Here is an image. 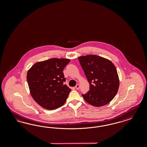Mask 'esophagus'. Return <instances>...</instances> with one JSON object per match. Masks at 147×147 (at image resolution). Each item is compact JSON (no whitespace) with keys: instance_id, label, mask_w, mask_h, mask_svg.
Returning a JSON list of instances; mask_svg holds the SVG:
<instances>
[{"instance_id":"esophagus-1","label":"esophagus","mask_w":147,"mask_h":147,"mask_svg":"<svg viewBox=\"0 0 147 147\" xmlns=\"http://www.w3.org/2000/svg\"><path fill=\"white\" fill-rule=\"evenodd\" d=\"M76 89H78V90L79 89V88H80V85H79V84H77L76 86Z\"/></svg>"}]
</instances>
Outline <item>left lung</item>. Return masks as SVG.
Instances as JSON below:
<instances>
[{"mask_svg":"<svg viewBox=\"0 0 147 147\" xmlns=\"http://www.w3.org/2000/svg\"><path fill=\"white\" fill-rule=\"evenodd\" d=\"M81 66L90 84L89 91L82 96L95 107L110 102L119 87V79L114 65L106 58L96 55L78 58Z\"/></svg>","mask_w":147,"mask_h":147,"instance_id":"left-lung-1","label":"left lung"}]
</instances>
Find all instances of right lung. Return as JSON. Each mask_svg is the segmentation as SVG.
Here are the masks:
<instances>
[{"mask_svg": "<svg viewBox=\"0 0 147 147\" xmlns=\"http://www.w3.org/2000/svg\"><path fill=\"white\" fill-rule=\"evenodd\" d=\"M68 59L52 58L36 63L27 74V81L32 98L40 106L53 110L66 101L70 89L64 84V68Z\"/></svg>", "mask_w": 147, "mask_h": 147, "instance_id": "right-lung-1", "label": "right lung"}]
</instances>
